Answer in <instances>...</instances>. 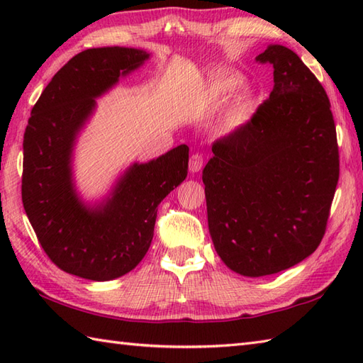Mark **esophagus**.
Masks as SVG:
<instances>
[{
	"mask_svg": "<svg viewBox=\"0 0 363 363\" xmlns=\"http://www.w3.org/2000/svg\"><path fill=\"white\" fill-rule=\"evenodd\" d=\"M203 164H204V159H203L201 154L195 152V154H191V157L189 160V169L191 173H198L199 169L203 168Z\"/></svg>",
	"mask_w": 363,
	"mask_h": 363,
	"instance_id": "34e87169",
	"label": "esophagus"
}]
</instances>
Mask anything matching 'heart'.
Here are the masks:
<instances>
[{
	"label": "heart",
	"mask_w": 363,
	"mask_h": 363,
	"mask_svg": "<svg viewBox=\"0 0 363 363\" xmlns=\"http://www.w3.org/2000/svg\"><path fill=\"white\" fill-rule=\"evenodd\" d=\"M243 78L234 73H228L223 74L220 78L212 81L211 87H209V96L213 101H225L229 96H233L237 94L238 90L243 87ZM246 117V103H238L233 111L229 112L228 117V125L230 126H237L245 120Z\"/></svg>",
	"instance_id": "heart-1"
}]
</instances>
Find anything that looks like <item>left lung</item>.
I'll use <instances>...</instances> for the list:
<instances>
[{
	"label": "left lung",
	"mask_w": 363,
	"mask_h": 363,
	"mask_svg": "<svg viewBox=\"0 0 363 363\" xmlns=\"http://www.w3.org/2000/svg\"><path fill=\"white\" fill-rule=\"evenodd\" d=\"M274 86L252 117L212 145L203 169L215 250L259 277L309 257L326 233L340 174L330 103L296 52L269 45Z\"/></svg>",
	"instance_id": "left-lung-1"
}]
</instances>
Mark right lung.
Masks as SVG:
<instances>
[{"mask_svg": "<svg viewBox=\"0 0 363 363\" xmlns=\"http://www.w3.org/2000/svg\"><path fill=\"white\" fill-rule=\"evenodd\" d=\"M148 57L143 50L120 46L76 54L30 111L23 140V207L52 264L84 279L111 281L134 269L151 245L157 206L187 177L189 146L179 145L148 164H134L101 206L90 209L74 194L72 150L95 98Z\"/></svg>", "mask_w": 363, "mask_h": 363, "instance_id": "1", "label": "right lung"}]
</instances>
